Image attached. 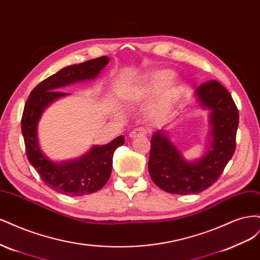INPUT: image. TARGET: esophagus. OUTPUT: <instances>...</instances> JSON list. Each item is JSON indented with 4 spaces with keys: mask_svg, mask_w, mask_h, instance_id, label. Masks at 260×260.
<instances>
[{
    "mask_svg": "<svg viewBox=\"0 0 260 260\" xmlns=\"http://www.w3.org/2000/svg\"><path fill=\"white\" fill-rule=\"evenodd\" d=\"M145 136H147V130L145 128H138L129 133V137L131 139H136L139 137H145Z\"/></svg>",
    "mask_w": 260,
    "mask_h": 260,
    "instance_id": "esophagus-1",
    "label": "esophagus"
}]
</instances>
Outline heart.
Here are the masks:
<instances>
[{"label":"heart","mask_w":260,"mask_h":260,"mask_svg":"<svg viewBox=\"0 0 260 260\" xmlns=\"http://www.w3.org/2000/svg\"><path fill=\"white\" fill-rule=\"evenodd\" d=\"M175 76V72L170 69L154 70L132 84L127 96L132 101H143L158 94L157 106L165 111L174 103L179 90V83L174 80Z\"/></svg>","instance_id":"1"}]
</instances>
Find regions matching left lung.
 <instances>
[{
    "instance_id": "obj_1",
    "label": "left lung",
    "mask_w": 260,
    "mask_h": 260,
    "mask_svg": "<svg viewBox=\"0 0 260 260\" xmlns=\"http://www.w3.org/2000/svg\"><path fill=\"white\" fill-rule=\"evenodd\" d=\"M201 107L209 111L207 152L200 159L186 160L165 130L151 140L148 172L154 183L171 194H198L214 184L235 151L239 111L231 94L216 80L195 90Z\"/></svg>"
}]
</instances>
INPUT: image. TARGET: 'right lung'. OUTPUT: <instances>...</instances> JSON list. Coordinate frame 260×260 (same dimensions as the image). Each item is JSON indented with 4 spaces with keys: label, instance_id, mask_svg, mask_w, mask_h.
Listing matches in <instances>:
<instances>
[{
    "label": "right lung",
    "instance_id": "1",
    "mask_svg": "<svg viewBox=\"0 0 260 260\" xmlns=\"http://www.w3.org/2000/svg\"><path fill=\"white\" fill-rule=\"evenodd\" d=\"M108 61L107 56H102L62 68L39 83L26 102L21 118V132L27 158L43 182L55 192L82 196L101 190L111 177L114 152L124 143V138L120 136L106 145H93L79 158L61 162H55L46 157L39 144L38 122L45 108L56 100L68 95V93L58 90L72 83L95 79Z\"/></svg>",
    "mask_w": 260,
    "mask_h": 260
}]
</instances>
